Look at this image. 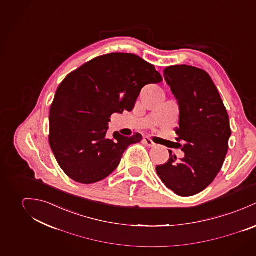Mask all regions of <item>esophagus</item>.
I'll return each instance as SVG.
<instances>
[{"label":"esophagus","instance_id":"34e87169","mask_svg":"<svg viewBox=\"0 0 256 256\" xmlns=\"http://www.w3.org/2000/svg\"><path fill=\"white\" fill-rule=\"evenodd\" d=\"M143 142H144V143H145L148 147H155V146H156V143H154L153 140H152L149 136H145V138H143Z\"/></svg>","mask_w":256,"mask_h":256}]
</instances>
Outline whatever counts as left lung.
<instances>
[{
	"label": "left lung",
	"instance_id": "8db88e82",
	"mask_svg": "<svg viewBox=\"0 0 256 256\" xmlns=\"http://www.w3.org/2000/svg\"><path fill=\"white\" fill-rule=\"evenodd\" d=\"M164 78L178 103L180 124L174 132L184 157L176 161L169 150L168 162L157 166L156 172L176 194L192 196L204 190L223 166L232 134L228 114L205 70L170 66L164 70Z\"/></svg>",
	"mask_w": 256,
	"mask_h": 256
}]
</instances>
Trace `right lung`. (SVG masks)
<instances>
[{"label":"right lung","mask_w":256,"mask_h":256,"mask_svg":"<svg viewBox=\"0 0 256 256\" xmlns=\"http://www.w3.org/2000/svg\"><path fill=\"white\" fill-rule=\"evenodd\" d=\"M162 80L153 64L130 53L94 58L68 74L49 114V143L66 174L89 184L114 172L126 148L142 136L114 132L108 138L111 116L130 112L142 88Z\"/></svg>","instance_id":"obj_1"}]
</instances>
